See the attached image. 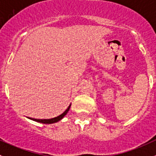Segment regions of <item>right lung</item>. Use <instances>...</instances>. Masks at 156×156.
Returning <instances> with one entry per match:
<instances>
[{
  "label": "right lung",
  "instance_id": "obj_1",
  "mask_svg": "<svg viewBox=\"0 0 156 156\" xmlns=\"http://www.w3.org/2000/svg\"><path fill=\"white\" fill-rule=\"evenodd\" d=\"M70 107H71V105H70L68 107V109H66L65 111L64 112V113H62V114H61L60 116H57V117H54V118H52V119H42V120H40V119H34V118H29L31 119V120H34V121H36V122H39V123H46V124H50V123H56V122H58L59 120H61V119L64 117V116H65L67 113H68V112L69 111V109Z\"/></svg>",
  "mask_w": 156,
  "mask_h": 156
}]
</instances>
